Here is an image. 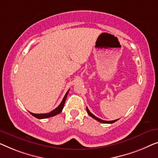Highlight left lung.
<instances>
[{"instance_id": "1", "label": "left lung", "mask_w": 158, "mask_h": 158, "mask_svg": "<svg viewBox=\"0 0 158 158\" xmlns=\"http://www.w3.org/2000/svg\"><path fill=\"white\" fill-rule=\"evenodd\" d=\"M86 112H87L88 114L89 115L90 117H92V118H94V119H96V120H97L98 122H99V123H104V124H111V123H115V122L118 120V119H115V120H112V121H105V120H103V119H101L98 118V117H97L96 116H94V114H92V113L90 112V111L89 110V109L86 107Z\"/></svg>"}]
</instances>
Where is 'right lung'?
I'll list each match as a JSON object with an SVG mask.
<instances>
[{
  "mask_svg": "<svg viewBox=\"0 0 158 158\" xmlns=\"http://www.w3.org/2000/svg\"><path fill=\"white\" fill-rule=\"evenodd\" d=\"M69 91V90L67 91V92L66 93L65 96H64L63 100L61 101V104H60L58 106L56 109H55V110L52 111V112H49V113H46V114H34V113H31V112H30V113H31V115H33V116L35 117V118H38V119H45V118H48V117H54V116H55V115L59 114V113L61 112L62 110H63L64 106V103H65V101H66V97H67Z\"/></svg>",
  "mask_w": 158,
  "mask_h": 158,
  "instance_id": "obj_1",
  "label": "right lung"
}]
</instances>
